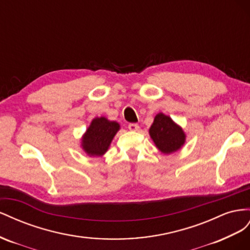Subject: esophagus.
Instances as JSON below:
<instances>
[{"label": "esophagus", "instance_id": "esophagus-1", "mask_svg": "<svg viewBox=\"0 0 250 250\" xmlns=\"http://www.w3.org/2000/svg\"><path fill=\"white\" fill-rule=\"evenodd\" d=\"M127 127H129L130 131H138L139 130V125L137 124H130L129 125H127Z\"/></svg>", "mask_w": 250, "mask_h": 250}]
</instances>
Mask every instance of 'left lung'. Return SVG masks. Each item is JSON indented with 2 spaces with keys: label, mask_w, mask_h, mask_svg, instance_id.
Returning a JSON list of instances; mask_svg holds the SVG:
<instances>
[{
  "label": "left lung",
  "mask_w": 250,
  "mask_h": 250,
  "mask_svg": "<svg viewBox=\"0 0 250 250\" xmlns=\"http://www.w3.org/2000/svg\"><path fill=\"white\" fill-rule=\"evenodd\" d=\"M148 133L156 146L163 154L177 152L182 147L187 138L182 127L163 113H158L155 116Z\"/></svg>",
  "instance_id": "left-lung-1"
}]
</instances>
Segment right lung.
<instances>
[{
	"label": "right lung",
	"instance_id": "obj_1",
	"mask_svg": "<svg viewBox=\"0 0 250 250\" xmlns=\"http://www.w3.org/2000/svg\"><path fill=\"white\" fill-rule=\"evenodd\" d=\"M119 127L116 121H110L105 117L94 118L82 138L83 149L90 157L103 156L108 151Z\"/></svg>",
	"mask_w": 250,
	"mask_h": 250
}]
</instances>
